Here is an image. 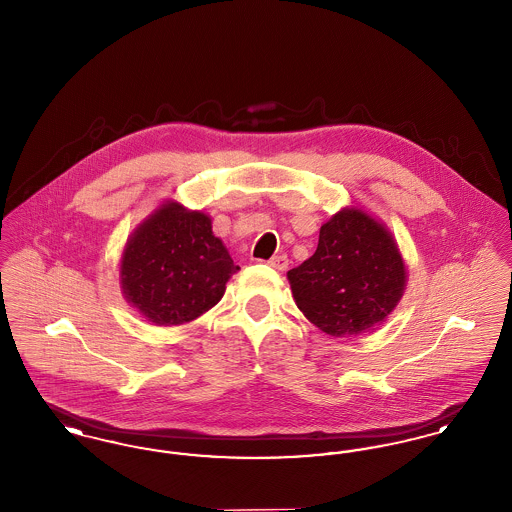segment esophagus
Wrapping results in <instances>:
<instances>
[{
	"mask_svg": "<svg viewBox=\"0 0 512 512\" xmlns=\"http://www.w3.org/2000/svg\"><path fill=\"white\" fill-rule=\"evenodd\" d=\"M268 265L272 268H276V270H286L288 265H290V261H288L286 255H274L272 259H268Z\"/></svg>",
	"mask_w": 512,
	"mask_h": 512,
	"instance_id": "obj_1",
	"label": "esophagus"
}]
</instances>
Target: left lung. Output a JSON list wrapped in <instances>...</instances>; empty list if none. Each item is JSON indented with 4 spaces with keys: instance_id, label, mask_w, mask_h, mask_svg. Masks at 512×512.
Instances as JSON below:
<instances>
[{
    "instance_id": "1",
    "label": "left lung",
    "mask_w": 512,
    "mask_h": 512,
    "mask_svg": "<svg viewBox=\"0 0 512 512\" xmlns=\"http://www.w3.org/2000/svg\"><path fill=\"white\" fill-rule=\"evenodd\" d=\"M299 311L334 338L363 334L384 322L403 297L407 268L390 230L347 207L320 226L318 247L288 270Z\"/></svg>"
}]
</instances>
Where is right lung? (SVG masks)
Wrapping results in <instances>:
<instances>
[{"mask_svg": "<svg viewBox=\"0 0 512 512\" xmlns=\"http://www.w3.org/2000/svg\"><path fill=\"white\" fill-rule=\"evenodd\" d=\"M238 270L205 213L167 201L128 238L121 288L149 322L178 326L215 307Z\"/></svg>", "mask_w": 512, "mask_h": 512, "instance_id": "add662e5", "label": "right lung"}]
</instances>
